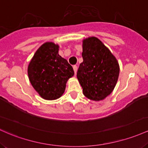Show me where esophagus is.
Returning <instances> with one entry per match:
<instances>
[{"label":"esophagus","mask_w":148,"mask_h":148,"mask_svg":"<svg viewBox=\"0 0 148 148\" xmlns=\"http://www.w3.org/2000/svg\"><path fill=\"white\" fill-rule=\"evenodd\" d=\"M73 70H74L75 74H76V73H77V66L75 65L73 66Z\"/></svg>","instance_id":"34e87169"}]
</instances>
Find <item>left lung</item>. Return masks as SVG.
Returning a JSON list of instances; mask_svg holds the SVG:
<instances>
[{"instance_id": "1", "label": "left lung", "mask_w": 148, "mask_h": 148, "mask_svg": "<svg viewBox=\"0 0 148 148\" xmlns=\"http://www.w3.org/2000/svg\"><path fill=\"white\" fill-rule=\"evenodd\" d=\"M83 61L77 77L83 94L90 100L105 99L113 91L119 74L117 59L110 49L96 37L82 40Z\"/></svg>"}]
</instances>
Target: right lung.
Masks as SVG:
<instances>
[{"mask_svg": "<svg viewBox=\"0 0 148 148\" xmlns=\"http://www.w3.org/2000/svg\"><path fill=\"white\" fill-rule=\"evenodd\" d=\"M59 45L46 42L37 49L28 66L31 85L40 97L56 100L65 92L66 82L74 75L73 67L59 54Z\"/></svg>", "mask_w": 148, "mask_h": 148, "instance_id": "1", "label": "right lung"}]
</instances>
